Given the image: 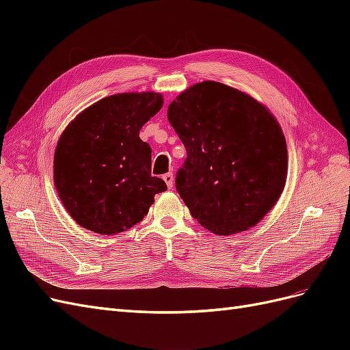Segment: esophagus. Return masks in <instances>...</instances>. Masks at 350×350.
<instances>
[{"mask_svg":"<svg viewBox=\"0 0 350 350\" xmlns=\"http://www.w3.org/2000/svg\"><path fill=\"white\" fill-rule=\"evenodd\" d=\"M163 179H165V183H166L167 188H172V187H174V174H172V172L165 174V175H163Z\"/></svg>","mask_w":350,"mask_h":350,"instance_id":"34e87169","label":"esophagus"}]
</instances>
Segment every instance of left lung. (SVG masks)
Here are the masks:
<instances>
[{"label": "left lung", "instance_id": "obj_1", "mask_svg": "<svg viewBox=\"0 0 350 350\" xmlns=\"http://www.w3.org/2000/svg\"><path fill=\"white\" fill-rule=\"evenodd\" d=\"M187 159L175 184L201 226L235 235L278 203L288 149L276 118L250 94L217 81L184 90L167 108Z\"/></svg>", "mask_w": 350, "mask_h": 350}]
</instances>
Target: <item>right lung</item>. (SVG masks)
Here are the masks:
<instances>
[{
	"mask_svg": "<svg viewBox=\"0 0 350 350\" xmlns=\"http://www.w3.org/2000/svg\"><path fill=\"white\" fill-rule=\"evenodd\" d=\"M154 92L100 99L62 131L54 154V184L70 216L94 234L115 235L149 213L163 179L152 176V147L142 126L161 111Z\"/></svg>",
	"mask_w": 350,
	"mask_h": 350,
	"instance_id": "obj_1",
	"label": "right lung"
}]
</instances>
